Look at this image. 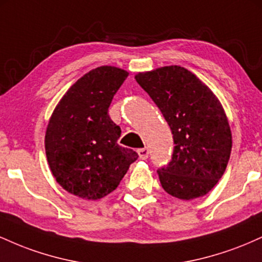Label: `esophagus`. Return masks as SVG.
<instances>
[{"label":"esophagus","instance_id":"1","mask_svg":"<svg viewBox=\"0 0 262 262\" xmlns=\"http://www.w3.org/2000/svg\"><path fill=\"white\" fill-rule=\"evenodd\" d=\"M138 155H139L140 160H146L149 156V149L148 148H141L138 149Z\"/></svg>","mask_w":262,"mask_h":262}]
</instances>
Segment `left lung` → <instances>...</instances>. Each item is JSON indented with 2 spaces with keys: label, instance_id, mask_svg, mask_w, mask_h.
<instances>
[{
  "label": "left lung",
  "instance_id": "left-lung-1",
  "mask_svg": "<svg viewBox=\"0 0 262 262\" xmlns=\"http://www.w3.org/2000/svg\"><path fill=\"white\" fill-rule=\"evenodd\" d=\"M135 80L172 133V158L158 170L162 188L186 201L207 194L223 176L231 151L230 127L221 102L181 66L139 73Z\"/></svg>",
  "mask_w": 262,
  "mask_h": 262
}]
</instances>
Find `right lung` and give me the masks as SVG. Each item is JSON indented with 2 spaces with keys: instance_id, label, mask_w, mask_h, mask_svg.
<instances>
[{
  "instance_id": "1",
  "label": "right lung",
  "mask_w": 262,
  "mask_h": 262,
  "mask_svg": "<svg viewBox=\"0 0 262 262\" xmlns=\"http://www.w3.org/2000/svg\"><path fill=\"white\" fill-rule=\"evenodd\" d=\"M127 77V71L114 66L93 69L69 89L52 114L45 134L47 159L59 185L75 196H107L138 159L133 149L117 143L122 130L108 114Z\"/></svg>"
}]
</instances>
